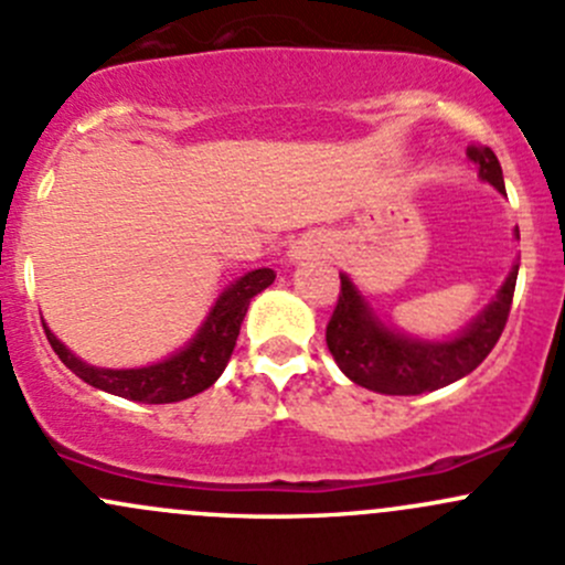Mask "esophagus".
<instances>
[{"mask_svg": "<svg viewBox=\"0 0 565 565\" xmlns=\"http://www.w3.org/2000/svg\"><path fill=\"white\" fill-rule=\"evenodd\" d=\"M319 248H322L319 246V241H309V237H306V241L295 243L292 250H289V256H292V259H306V256H315Z\"/></svg>", "mask_w": 565, "mask_h": 565, "instance_id": "obj_1", "label": "esophagus"}]
</instances>
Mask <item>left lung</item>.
I'll return each mask as SVG.
<instances>
[{"instance_id": "1", "label": "left lung", "mask_w": 565, "mask_h": 565, "mask_svg": "<svg viewBox=\"0 0 565 565\" xmlns=\"http://www.w3.org/2000/svg\"><path fill=\"white\" fill-rule=\"evenodd\" d=\"M467 156L478 163V174L483 180L505 193L503 169H500L498 156L489 147H470ZM516 237H520V232H516ZM516 273H520V265H514L489 309L459 339L443 341V344L393 333L369 311L350 278L341 276L339 303H335L328 328H324L328 350L333 352L335 363L352 383L369 391L388 393V396H418V393L457 383L498 344L511 315Z\"/></svg>"}]
</instances>
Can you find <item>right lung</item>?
Returning a JSON list of instances; mask_svg holds the SVG:
<instances>
[{
	"mask_svg": "<svg viewBox=\"0 0 565 565\" xmlns=\"http://www.w3.org/2000/svg\"><path fill=\"white\" fill-rule=\"evenodd\" d=\"M273 278H276V273L270 267L250 270L243 278H237L221 295L218 303L213 306V311H210L207 322L202 324L196 339L185 350L177 352L174 358L156 363V366L119 369V372H114V369H95L89 363L78 361L71 350H65V344L45 324L43 330L49 344L60 355V361L76 377H82L84 383L141 404L182 402V398L196 396V393L210 388L221 377V372L226 369L232 350L237 344V335H241V324L248 311L250 298L259 295L262 289L270 287Z\"/></svg>",
	"mask_w": 565,
	"mask_h": 565,
	"instance_id": "obj_1",
	"label": "right lung"
}]
</instances>
